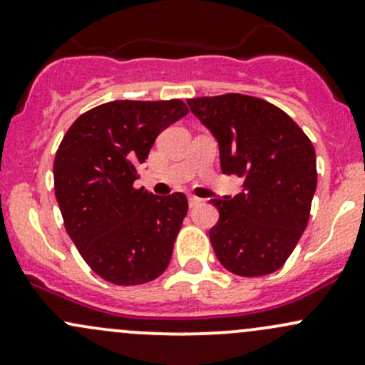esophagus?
Segmentation results:
<instances>
[{
    "mask_svg": "<svg viewBox=\"0 0 365 365\" xmlns=\"http://www.w3.org/2000/svg\"><path fill=\"white\" fill-rule=\"evenodd\" d=\"M201 205V200L196 196H189V206L190 208H196V206Z\"/></svg>",
    "mask_w": 365,
    "mask_h": 365,
    "instance_id": "34e87169",
    "label": "esophagus"
}]
</instances>
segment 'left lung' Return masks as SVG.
<instances>
[{"instance_id":"obj_1","label":"left lung","mask_w":365,"mask_h":365,"mask_svg":"<svg viewBox=\"0 0 365 365\" xmlns=\"http://www.w3.org/2000/svg\"><path fill=\"white\" fill-rule=\"evenodd\" d=\"M219 145L224 175L244 178L235 197L210 200L219 220L210 230L226 270L259 277L279 270L297 247L316 192V153L284 111L240 93L187 101Z\"/></svg>"}]
</instances>
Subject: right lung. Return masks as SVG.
<instances>
[{
    "mask_svg": "<svg viewBox=\"0 0 365 365\" xmlns=\"http://www.w3.org/2000/svg\"><path fill=\"white\" fill-rule=\"evenodd\" d=\"M189 113L182 101H114L81 114L54 159L65 230L91 270L118 286L164 274L187 215L183 192L135 189L157 135Z\"/></svg>",
    "mask_w": 365,
    "mask_h": 365,
    "instance_id": "obj_1",
    "label": "right lung"
}]
</instances>
